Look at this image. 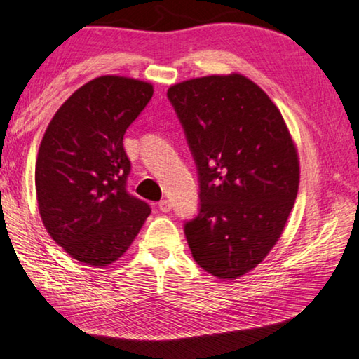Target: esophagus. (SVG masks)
Instances as JSON below:
<instances>
[{
    "label": "esophagus",
    "instance_id": "esophagus-1",
    "mask_svg": "<svg viewBox=\"0 0 359 359\" xmlns=\"http://www.w3.org/2000/svg\"><path fill=\"white\" fill-rule=\"evenodd\" d=\"M158 210H161L162 213H168V211L172 210V203H170V201H161L158 202Z\"/></svg>",
    "mask_w": 359,
    "mask_h": 359
}]
</instances>
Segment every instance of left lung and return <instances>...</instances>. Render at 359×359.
I'll use <instances>...</instances> for the list:
<instances>
[{"label":"left lung","mask_w":359,"mask_h":359,"mask_svg":"<svg viewBox=\"0 0 359 359\" xmlns=\"http://www.w3.org/2000/svg\"><path fill=\"white\" fill-rule=\"evenodd\" d=\"M198 173L201 208L184 224L196 262L221 280L255 269L294 205L299 157L280 109L238 73L168 89Z\"/></svg>","instance_id":"1"}]
</instances>
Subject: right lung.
<instances>
[{
    "instance_id": "obj_1",
    "label": "right lung",
    "mask_w": 359,
    "mask_h": 359,
    "mask_svg": "<svg viewBox=\"0 0 359 359\" xmlns=\"http://www.w3.org/2000/svg\"><path fill=\"white\" fill-rule=\"evenodd\" d=\"M152 93L149 82L100 76L58 108L41 141L34 170L41 219L87 266L119 259L151 213L126 189L130 161L122 140Z\"/></svg>"
}]
</instances>
